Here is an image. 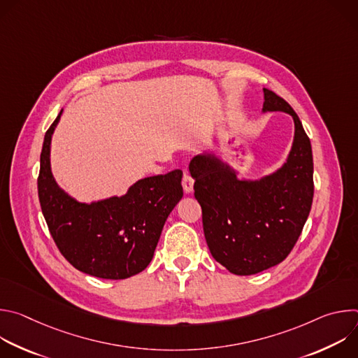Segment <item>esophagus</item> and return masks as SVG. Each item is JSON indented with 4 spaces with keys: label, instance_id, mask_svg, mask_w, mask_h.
Listing matches in <instances>:
<instances>
[{
    "label": "esophagus",
    "instance_id": "obj_1",
    "mask_svg": "<svg viewBox=\"0 0 358 358\" xmlns=\"http://www.w3.org/2000/svg\"><path fill=\"white\" fill-rule=\"evenodd\" d=\"M182 188H184V192H185V194L192 192L194 180H192V177L189 176L188 171H184V176H182Z\"/></svg>",
    "mask_w": 358,
    "mask_h": 358
}]
</instances>
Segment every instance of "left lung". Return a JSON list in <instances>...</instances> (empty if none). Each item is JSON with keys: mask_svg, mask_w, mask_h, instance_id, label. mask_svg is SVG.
I'll use <instances>...</instances> for the list:
<instances>
[{"mask_svg": "<svg viewBox=\"0 0 358 358\" xmlns=\"http://www.w3.org/2000/svg\"><path fill=\"white\" fill-rule=\"evenodd\" d=\"M264 97L262 112H285L294 122L292 150L279 170L259 180H241L213 155H198L189 163L210 252L241 276L266 271L287 257L309 217L315 192L312 144L299 116L275 92L264 89Z\"/></svg>", "mask_w": 358, "mask_h": 358, "instance_id": "1", "label": "left lung"}]
</instances>
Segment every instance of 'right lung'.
I'll return each instance as SVG.
<instances>
[{
	"label": "right lung",
	"mask_w": 358,
	"mask_h": 358,
	"mask_svg": "<svg viewBox=\"0 0 358 358\" xmlns=\"http://www.w3.org/2000/svg\"><path fill=\"white\" fill-rule=\"evenodd\" d=\"M62 110L45 133L38 195L41 210L59 252L78 271L101 279H126L152 259L163 227L182 198V171L134 182L122 196L79 202L50 171V140Z\"/></svg>",
	"instance_id": "add662e5"
}]
</instances>
